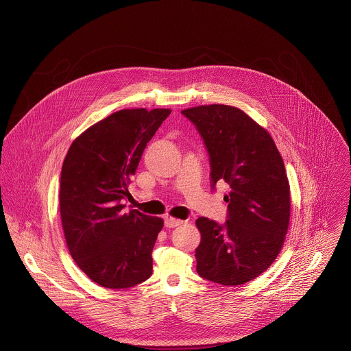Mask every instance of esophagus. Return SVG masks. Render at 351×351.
<instances>
[{
    "label": "esophagus",
    "instance_id": "1",
    "mask_svg": "<svg viewBox=\"0 0 351 351\" xmlns=\"http://www.w3.org/2000/svg\"><path fill=\"white\" fill-rule=\"evenodd\" d=\"M181 224H182V220H180V219H176V217H171V216L165 219V226L169 227V228H174V227H178Z\"/></svg>",
    "mask_w": 351,
    "mask_h": 351
}]
</instances>
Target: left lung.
Returning a JSON list of instances; mask_svg holds the SVG:
<instances>
[{"instance_id": "obj_1", "label": "left lung", "mask_w": 351, "mask_h": 351, "mask_svg": "<svg viewBox=\"0 0 351 351\" xmlns=\"http://www.w3.org/2000/svg\"><path fill=\"white\" fill-rule=\"evenodd\" d=\"M199 130L210 162L212 188L230 185L224 226L199 217L197 273L221 285H242L262 274L284 246L291 188L270 134L242 109L201 105L182 110Z\"/></svg>"}]
</instances>
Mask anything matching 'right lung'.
Returning a JSON list of instances; mask_svg holds the SVG:
<instances>
[{"mask_svg":"<svg viewBox=\"0 0 351 351\" xmlns=\"http://www.w3.org/2000/svg\"><path fill=\"white\" fill-rule=\"evenodd\" d=\"M171 109H121L84 131L60 173L59 205L67 249L78 267L109 289L131 288L152 273L163 219L124 212L135 174L156 130Z\"/></svg>","mask_w":351,"mask_h":351,"instance_id":"1","label":"right lung"}]
</instances>
